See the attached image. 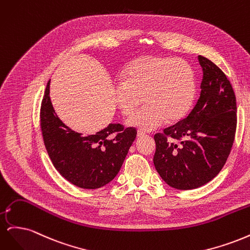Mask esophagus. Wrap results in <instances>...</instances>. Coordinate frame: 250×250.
I'll return each instance as SVG.
<instances>
[{
    "instance_id": "esophagus-1",
    "label": "esophagus",
    "mask_w": 250,
    "mask_h": 250,
    "mask_svg": "<svg viewBox=\"0 0 250 250\" xmlns=\"http://www.w3.org/2000/svg\"><path fill=\"white\" fill-rule=\"evenodd\" d=\"M145 135H146V132H145V131H143V130H139V131H138V137H139V138L145 137Z\"/></svg>"
}]
</instances>
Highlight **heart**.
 <instances>
[{"instance_id": "1", "label": "heart", "mask_w": 250, "mask_h": 250, "mask_svg": "<svg viewBox=\"0 0 250 250\" xmlns=\"http://www.w3.org/2000/svg\"><path fill=\"white\" fill-rule=\"evenodd\" d=\"M196 92L195 74L184 59L145 55L127 67L124 80L113 86V100L124 116L133 113L144 102L147 105L127 120L129 127L150 131L166 121L176 122L190 109Z\"/></svg>"}]
</instances>
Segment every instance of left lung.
I'll return each mask as SVG.
<instances>
[{"label": "left lung", "instance_id": "obj_1", "mask_svg": "<svg viewBox=\"0 0 250 250\" xmlns=\"http://www.w3.org/2000/svg\"><path fill=\"white\" fill-rule=\"evenodd\" d=\"M202 67L200 97L188 116L156 133L153 164L166 184L192 190L215 178L230 153L237 128V102L225 74L209 59Z\"/></svg>", "mask_w": 250, "mask_h": 250}]
</instances>
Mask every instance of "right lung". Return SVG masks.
<instances>
[{"label":"right lung","mask_w":250,"mask_h":250,"mask_svg":"<svg viewBox=\"0 0 250 250\" xmlns=\"http://www.w3.org/2000/svg\"><path fill=\"white\" fill-rule=\"evenodd\" d=\"M43 143L55 169L81 188H101L117 176L137 138L133 127L109 124L95 134L82 135L58 118L50 99V81L41 107Z\"/></svg>","instance_id":"obj_1"}]
</instances>
